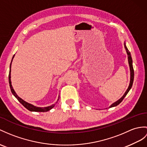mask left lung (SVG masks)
I'll list each match as a JSON object with an SVG mask.
<instances>
[{
	"instance_id": "8db88e82",
	"label": "left lung",
	"mask_w": 147,
	"mask_h": 147,
	"mask_svg": "<svg viewBox=\"0 0 147 147\" xmlns=\"http://www.w3.org/2000/svg\"><path fill=\"white\" fill-rule=\"evenodd\" d=\"M124 47H125V49L126 50V52L127 53V55H128V64H129V67H130V84H129V86H128V87L127 88V90H126V92H125V94H123V95L121 96V97L117 101H116L115 102L113 103L112 105H111L109 108H112V107H116L121 102V101L123 100V98L125 97V96L127 95V94L128 93V92L130 91V90L131 89V87H132V85H133V82H134V68H133V61H132V59H131V56L130 54V52L128 51L126 44H125V42H124Z\"/></svg>"
}]
</instances>
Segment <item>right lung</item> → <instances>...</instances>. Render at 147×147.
<instances>
[{"label":"right lung","mask_w":147,"mask_h":147,"mask_svg":"<svg viewBox=\"0 0 147 147\" xmlns=\"http://www.w3.org/2000/svg\"><path fill=\"white\" fill-rule=\"evenodd\" d=\"M14 56H15V55L13 56L11 63H10V71H9V84H10V90H11V92L12 93V94L18 100H19V102L21 103V104H22L25 107H26V108L27 110H28L29 111H31V112H48V111H49L50 110H51L52 108H53V107H55V105H56V103L58 102L59 100V96L58 99H57V101L55 103H53V104H52V105H50V106H48V107H38L34 106V105L31 104V103H29L26 102L25 100H24L23 99H22L20 97H19V96L17 95L15 90H13V88L12 87V82H11V65H12V60H13V59Z\"/></svg>","instance_id":"obj_1"}]
</instances>
